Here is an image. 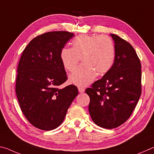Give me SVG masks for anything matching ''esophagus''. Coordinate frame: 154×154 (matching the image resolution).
<instances>
[{
    "instance_id": "esophagus-1",
    "label": "esophagus",
    "mask_w": 154,
    "mask_h": 154,
    "mask_svg": "<svg viewBox=\"0 0 154 154\" xmlns=\"http://www.w3.org/2000/svg\"><path fill=\"white\" fill-rule=\"evenodd\" d=\"M78 90H79V92L80 93H83V92H85V89L83 88H82V87H79V88H78Z\"/></svg>"
}]
</instances>
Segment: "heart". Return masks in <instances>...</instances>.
Listing matches in <instances>:
<instances>
[{
    "mask_svg": "<svg viewBox=\"0 0 154 154\" xmlns=\"http://www.w3.org/2000/svg\"><path fill=\"white\" fill-rule=\"evenodd\" d=\"M82 58L83 64L70 75V82L78 86H86L96 77L111 69L115 58L111 38L106 35H83L72 41V48H64L60 59L64 67L72 71Z\"/></svg>",
    "mask_w": 154,
    "mask_h": 154,
    "instance_id": "b5f03b06",
    "label": "heart"
}]
</instances>
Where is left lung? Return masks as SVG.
Segmentation results:
<instances>
[{
  "label": "left lung",
  "instance_id": "left-lung-1",
  "mask_svg": "<svg viewBox=\"0 0 154 154\" xmlns=\"http://www.w3.org/2000/svg\"><path fill=\"white\" fill-rule=\"evenodd\" d=\"M115 41L114 63L102 79L85 90L89 113L98 126L117 128L127 121L141 94V64L130 44L111 34Z\"/></svg>",
  "mask_w": 154,
  "mask_h": 154
}]
</instances>
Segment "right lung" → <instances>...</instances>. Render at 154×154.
<instances>
[{"label":"right lung","mask_w":154,"mask_h":154,"mask_svg":"<svg viewBox=\"0 0 154 154\" xmlns=\"http://www.w3.org/2000/svg\"><path fill=\"white\" fill-rule=\"evenodd\" d=\"M74 36L66 31L43 33L34 38L21 56L15 83L17 98L27 120L40 130L58 128L79 93L74 85L59 88L67 80L60 51Z\"/></svg>","instance_id":"obj_1"}]
</instances>
